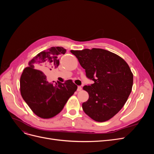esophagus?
Returning a JSON list of instances; mask_svg holds the SVG:
<instances>
[{
	"mask_svg": "<svg viewBox=\"0 0 154 154\" xmlns=\"http://www.w3.org/2000/svg\"><path fill=\"white\" fill-rule=\"evenodd\" d=\"M82 87L81 86H78V88H77V91L79 92V91H82Z\"/></svg>",
	"mask_w": 154,
	"mask_h": 154,
	"instance_id": "esophagus-1",
	"label": "esophagus"
}]
</instances>
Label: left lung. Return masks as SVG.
I'll use <instances>...</instances> for the list:
<instances>
[{
    "instance_id": "obj_1",
    "label": "left lung",
    "mask_w": 154,
    "mask_h": 154,
    "mask_svg": "<svg viewBox=\"0 0 154 154\" xmlns=\"http://www.w3.org/2000/svg\"><path fill=\"white\" fill-rule=\"evenodd\" d=\"M86 76L94 83L85 85L88 100L83 103L85 113L97 122L108 121L123 108L132 91L133 74L119 56L102 49L71 50Z\"/></svg>"
}]
</instances>
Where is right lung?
<instances>
[{
    "label": "right lung",
    "mask_w": 154,
    "mask_h": 154,
    "mask_svg": "<svg viewBox=\"0 0 154 154\" xmlns=\"http://www.w3.org/2000/svg\"><path fill=\"white\" fill-rule=\"evenodd\" d=\"M66 52L62 47L42 51L30 60L29 67L22 73L21 96L34 114L41 118L49 119L59 114L77 90V85L71 80L63 83H49L44 74L58 67V55Z\"/></svg>",
    "instance_id": "1"
}]
</instances>
